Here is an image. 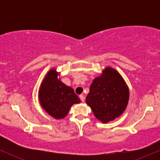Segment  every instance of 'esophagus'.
Returning <instances> with one entry per match:
<instances>
[{"instance_id":"34e87169","label":"esophagus","mask_w":160,"mask_h":160,"mask_svg":"<svg viewBox=\"0 0 160 160\" xmlns=\"http://www.w3.org/2000/svg\"><path fill=\"white\" fill-rule=\"evenodd\" d=\"M80 100H81V102H84V101H85V97H84V95H80Z\"/></svg>"}]
</instances>
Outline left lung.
Returning <instances> with one entry per match:
<instances>
[{
	"label": "left lung",
	"mask_w": 160,
	"mask_h": 160,
	"mask_svg": "<svg viewBox=\"0 0 160 160\" xmlns=\"http://www.w3.org/2000/svg\"><path fill=\"white\" fill-rule=\"evenodd\" d=\"M129 99V89L120 73L106 67L89 87L86 102L102 123H108L122 114Z\"/></svg>",
	"instance_id": "1"
}]
</instances>
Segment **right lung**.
I'll list each match as a JSON object with an SVG mask.
<instances>
[{
	"instance_id": "1",
	"label": "right lung",
	"mask_w": 160,
	"mask_h": 160,
	"mask_svg": "<svg viewBox=\"0 0 160 160\" xmlns=\"http://www.w3.org/2000/svg\"><path fill=\"white\" fill-rule=\"evenodd\" d=\"M60 73L52 68L47 72L40 84L38 100L43 109L56 120L65 118L70 108L80 103V99L74 89L62 82Z\"/></svg>"
}]
</instances>
